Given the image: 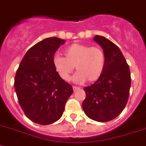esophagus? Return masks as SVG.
<instances>
[{
  "label": "esophagus",
  "instance_id": "obj_1",
  "mask_svg": "<svg viewBox=\"0 0 146 146\" xmlns=\"http://www.w3.org/2000/svg\"><path fill=\"white\" fill-rule=\"evenodd\" d=\"M73 91H74V92H76V91H78V90H80V87L74 86H73Z\"/></svg>",
  "mask_w": 146,
  "mask_h": 146
}]
</instances>
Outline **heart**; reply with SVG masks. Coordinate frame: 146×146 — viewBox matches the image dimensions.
<instances>
[{"instance_id": "heart-1", "label": "heart", "mask_w": 146, "mask_h": 146, "mask_svg": "<svg viewBox=\"0 0 146 146\" xmlns=\"http://www.w3.org/2000/svg\"><path fill=\"white\" fill-rule=\"evenodd\" d=\"M64 54V57L55 56L53 59L54 67L62 80H70L74 66L77 73L73 80L77 83L86 80L93 82L102 76L105 66V54L102 48L76 43L66 48Z\"/></svg>"}]
</instances>
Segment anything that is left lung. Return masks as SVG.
Masks as SVG:
<instances>
[{
  "label": "left lung",
  "mask_w": 146,
  "mask_h": 146,
  "mask_svg": "<svg viewBox=\"0 0 146 146\" xmlns=\"http://www.w3.org/2000/svg\"><path fill=\"white\" fill-rule=\"evenodd\" d=\"M93 40L104 50L105 66L99 79L83 89L86 98L82 108L92 120L107 122L117 117L126 107L131 86L130 71L114 43L101 35H96Z\"/></svg>",
  "instance_id": "8db88e82"
}]
</instances>
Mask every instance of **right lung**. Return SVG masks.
<instances>
[{"label": "right lung", "mask_w": 146, "mask_h": 146, "mask_svg": "<svg viewBox=\"0 0 146 146\" xmlns=\"http://www.w3.org/2000/svg\"><path fill=\"white\" fill-rule=\"evenodd\" d=\"M65 41L50 37L38 42L24 55L14 79V88L26 116L38 124L48 125L61 117L73 87L60 77L54 55Z\"/></svg>", "instance_id": "1"}]
</instances>
